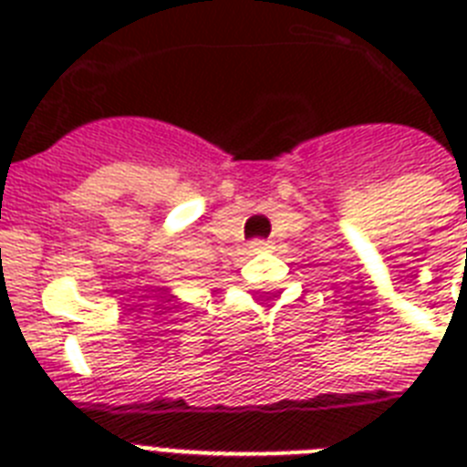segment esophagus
<instances>
[{
  "label": "esophagus",
  "instance_id": "34e87169",
  "mask_svg": "<svg viewBox=\"0 0 467 467\" xmlns=\"http://www.w3.org/2000/svg\"><path fill=\"white\" fill-rule=\"evenodd\" d=\"M266 247H269V243H264V241L250 243V250H253V253H262V250H266Z\"/></svg>",
  "mask_w": 467,
  "mask_h": 467
}]
</instances>
